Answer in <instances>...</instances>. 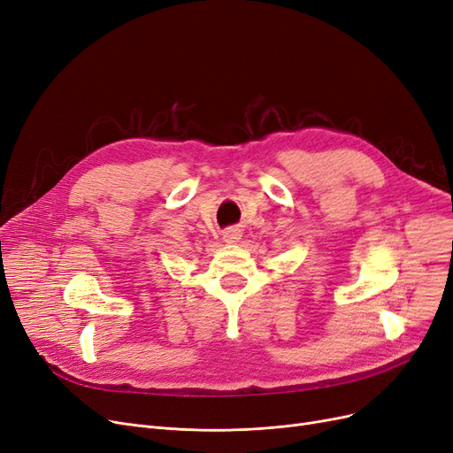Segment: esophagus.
<instances>
[{
	"mask_svg": "<svg viewBox=\"0 0 453 453\" xmlns=\"http://www.w3.org/2000/svg\"><path fill=\"white\" fill-rule=\"evenodd\" d=\"M241 237H242V231H241L237 226H231V227H227V229L222 231V239H224L227 244L239 242Z\"/></svg>",
	"mask_w": 453,
	"mask_h": 453,
	"instance_id": "obj_1",
	"label": "esophagus"
}]
</instances>
